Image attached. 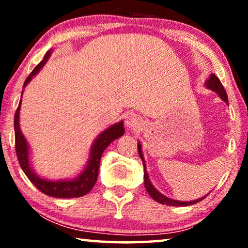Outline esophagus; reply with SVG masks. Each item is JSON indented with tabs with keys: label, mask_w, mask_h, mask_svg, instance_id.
<instances>
[{
	"label": "esophagus",
	"mask_w": 248,
	"mask_h": 248,
	"mask_svg": "<svg viewBox=\"0 0 248 248\" xmlns=\"http://www.w3.org/2000/svg\"><path fill=\"white\" fill-rule=\"evenodd\" d=\"M142 124L141 118L138 116L137 114L130 113L126 115L125 117V125H126L127 128H137Z\"/></svg>",
	"instance_id": "1"
}]
</instances>
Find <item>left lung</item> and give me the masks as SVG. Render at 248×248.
<instances>
[{
  "instance_id": "8db88e82",
  "label": "left lung",
  "mask_w": 248,
  "mask_h": 248,
  "mask_svg": "<svg viewBox=\"0 0 248 248\" xmlns=\"http://www.w3.org/2000/svg\"><path fill=\"white\" fill-rule=\"evenodd\" d=\"M205 87L208 88V89L215 91V93H218V96L221 98V99L225 101V103L228 104V97H227L225 88H223L221 82H220L219 78L217 77L216 74L211 73V76H210L209 79L205 81ZM138 151H139V155H140V158L142 159V162H143L144 187H145V189H147V192L149 193V195H150L151 198L155 200V201L161 203V204H167V205H172V206H187V205L195 204V203L202 201V200L205 198L206 195L203 196V198H201V199L194 200V201L184 202V201H177V200L169 199V198H167V196H165L164 194H161L160 192L157 191V188H155V186L152 185V183L150 182V179H149V176H148V172H147V168H145L144 157H143V154H142V147H141L140 142H139V143H138Z\"/></svg>"
}]
</instances>
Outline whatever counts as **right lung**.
I'll return each instance as SVG.
<instances>
[{
  "label": "right lung",
  "mask_w": 248,
  "mask_h": 248,
  "mask_svg": "<svg viewBox=\"0 0 248 248\" xmlns=\"http://www.w3.org/2000/svg\"><path fill=\"white\" fill-rule=\"evenodd\" d=\"M50 50H48L44 56V60L37 65L32 72L27 78L23 88L31 81L32 77H35L39 72L40 69L45 65L47 60L50 56ZM23 93V90H22ZM22 98V96H21ZM20 106H21V100H20L19 106L16 108L15 114V134H16V152L18 157L19 164L21 166L23 172L27 177L30 179V182L43 192L44 194L53 196V198L59 199H70V198H80V196L86 195L87 193L91 191L94 184L97 182L98 170H99L101 155L105 151L108 145L116 139L121 138L124 134V125L123 122H118L116 124H113L111 126L106 128L104 132L98 135V138L93 141V144L91 145L89 160L87 162V166L84 167L82 172L78 175L73 179H60V181H49L39 177L35 171L32 170L31 164H30V151L28 142L26 141L23 137L19 125V114H20Z\"/></svg>",
  "instance_id": "obj_1"
}]
</instances>
